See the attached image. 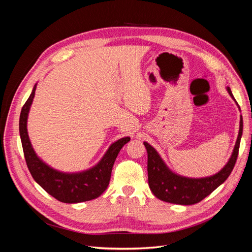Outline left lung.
Returning a JSON list of instances; mask_svg holds the SVG:
<instances>
[{
  "mask_svg": "<svg viewBox=\"0 0 252 252\" xmlns=\"http://www.w3.org/2000/svg\"><path fill=\"white\" fill-rule=\"evenodd\" d=\"M226 89L232 97V100L236 103L230 88L226 87ZM236 105H238V103H236ZM242 134L243 118L241 116L238 139H236L229 159L219 172L204 178H188L175 173L167 166L164 159L158 155V152L149 143L144 142L148 155V184L152 193L161 201L172 204L193 205L201 202L206 196L209 195L213 190H216L220 185H222L227 178L229 177L239 155Z\"/></svg>",
  "mask_w": 252,
  "mask_h": 252,
  "instance_id": "1",
  "label": "left lung"
}]
</instances>
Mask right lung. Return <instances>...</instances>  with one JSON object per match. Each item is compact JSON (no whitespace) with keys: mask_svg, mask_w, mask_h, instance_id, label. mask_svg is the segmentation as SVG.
Instances as JSON below:
<instances>
[{"mask_svg":"<svg viewBox=\"0 0 252 252\" xmlns=\"http://www.w3.org/2000/svg\"><path fill=\"white\" fill-rule=\"evenodd\" d=\"M36 85L33 86L28 100L23 106L19 123L23 151L30 173L45 191L60 202L75 204L96 199L107 189L114 161L122 147L130 141V138L125 136L112 143L100 161L86 170L64 172L53 168L36 155L27 131L28 114Z\"/></svg>","mask_w":252,"mask_h":252,"instance_id":"right-lung-1","label":"right lung"}]
</instances>
